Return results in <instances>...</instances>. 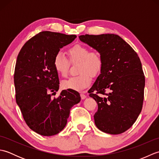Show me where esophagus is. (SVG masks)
I'll return each instance as SVG.
<instances>
[{"label": "esophagus", "mask_w": 159, "mask_h": 159, "mask_svg": "<svg viewBox=\"0 0 159 159\" xmlns=\"http://www.w3.org/2000/svg\"><path fill=\"white\" fill-rule=\"evenodd\" d=\"M80 98H81V99H85V98H86V95L85 94H84V93H81L80 94Z\"/></svg>", "instance_id": "1"}]
</instances>
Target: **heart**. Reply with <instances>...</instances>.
Listing matches in <instances>:
<instances>
[{"label": "heart", "mask_w": 159, "mask_h": 159, "mask_svg": "<svg viewBox=\"0 0 159 159\" xmlns=\"http://www.w3.org/2000/svg\"><path fill=\"white\" fill-rule=\"evenodd\" d=\"M67 55L70 62L79 61V75L71 76L63 80L61 87L64 89L81 91L90 85L92 77L100 73L103 66L102 57L100 54L89 49L87 46L77 43L67 50ZM70 62L61 52L57 53L53 59V67L62 76H66L69 70Z\"/></svg>", "instance_id": "1"}]
</instances>
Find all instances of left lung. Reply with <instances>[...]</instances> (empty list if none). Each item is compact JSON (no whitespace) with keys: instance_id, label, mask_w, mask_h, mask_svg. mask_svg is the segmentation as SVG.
<instances>
[{"instance_id":"1","label":"left lung","mask_w":159,"mask_h":159,"mask_svg":"<svg viewBox=\"0 0 159 159\" xmlns=\"http://www.w3.org/2000/svg\"><path fill=\"white\" fill-rule=\"evenodd\" d=\"M79 39L97 50L103 60L101 74L88 91L98 103L96 126L106 133H122L133 126L142 109L145 76L139 57L117 35L86 34Z\"/></svg>"}]
</instances>
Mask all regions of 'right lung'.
<instances>
[{"instance_id": "add662e5", "label": "right lung", "mask_w": 159, "mask_h": 159, "mask_svg": "<svg viewBox=\"0 0 159 159\" xmlns=\"http://www.w3.org/2000/svg\"><path fill=\"white\" fill-rule=\"evenodd\" d=\"M76 38L75 35L40 32L25 43L17 57L13 76L16 102L26 124L41 135L60 133L72 107L80 101L79 92L72 89L63 90L54 99L51 97L59 87L54 57Z\"/></svg>"}]
</instances>
